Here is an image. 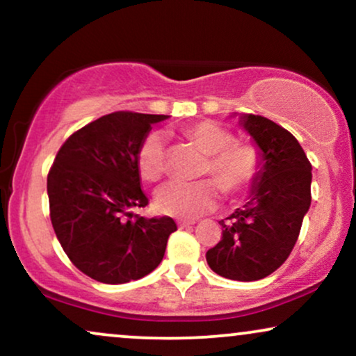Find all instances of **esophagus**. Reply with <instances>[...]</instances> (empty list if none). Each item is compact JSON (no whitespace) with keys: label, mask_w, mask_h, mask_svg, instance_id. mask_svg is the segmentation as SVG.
<instances>
[{"label":"esophagus","mask_w":356,"mask_h":356,"mask_svg":"<svg viewBox=\"0 0 356 356\" xmlns=\"http://www.w3.org/2000/svg\"><path fill=\"white\" fill-rule=\"evenodd\" d=\"M179 227H181V229H184V227H191V226H194L195 224V220H179Z\"/></svg>","instance_id":"34e87169"}]
</instances>
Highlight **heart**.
I'll return each instance as SVG.
<instances>
[{
	"label": "heart",
	"instance_id": "1",
	"mask_svg": "<svg viewBox=\"0 0 356 356\" xmlns=\"http://www.w3.org/2000/svg\"><path fill=\"white\" fill-rule=\"evenodd\" d=\"M186 136L207 154L201 174L214 179L172 181L155 195V206L164 214L192 219L218 206L222 189L239 195L256 181L263 167L259 149L249 142H234L229 129L216 120L187 127ZM137 169L147 182H157L167 170V142L161 132H150L137 150Z\"/></svg>",
	"mask_w": 356,
	"mask_h": 356
}]
</instances>
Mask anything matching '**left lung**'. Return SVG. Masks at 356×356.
<instances>
[{
  "instance_id": "left-lung-1",
  "label": "left lung",
  "mask_w": 356,
  "mask_h": 356,
  "mask_svg": "<svg viewBox=\"0 0 356 356\" xmlns=\"http://www.w3.org/2000/svg\"><path fill=\"white\" fill-rule=\"evenodd\" d=\"M239 124L259 147L263 167L243 209L219 220L222 238L206 252L209 268L236 281H257L288 259L312 204V164L293 134L266 117Z\"/></svg>"
}]
</instances>
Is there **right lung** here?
I'll use <instances>...</instances> for the list:
<instances>
[{"instance_id":"add662e5","label":"right lung","mask_w":356,"mask_h":356,"mask_svg":"<svg viewBox=\"0 0 356 356\" xmlns=\"http://www.w3.org/2000/svg\"><path fill=\"white\" fill-rule=\"evenodd\" d=\"M167 115L113 112L65 140L47 179L50 219L61 248L81 273L107 284L140 280L164 257L172 218L134 214L140 189L137 150Z\"/></svg>"}]
</instances>
